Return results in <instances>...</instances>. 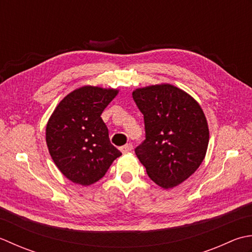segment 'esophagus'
I'll use <instances>...</instances> for the list:
<instances>
[{"label": "esophagus", "mask_w": 252, "mask_h": 252, "mask_svg": "<svg viewBox=\"0 0 252 252\" xmlns=\"http://www.w3.org/2000/svg\"><path fill=\"white\" fill-rule=\"evenodd\" d=\"M120 150H121L123 153L130 152V151L132 150V145H131V143H127V145L121 147V148H120Z\"/></svg>", "instance_id": "esophagus-1"}]
</instances>
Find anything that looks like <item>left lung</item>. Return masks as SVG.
I'll use <instances>...</instances> for the list:
<instances>
[{"label": "left lung", "instance_id": "obj_1", "mask_svg": "<svg viewBox=\"0 0 252 252\" xmlns=\"http://www.w3.org/2000/svg\"><path fill=\"white\" fill-rule=\"evenodd\" d=\"M132 99L143 114L146 131L136 156L158 186L175 187L205 157L209 128L204 113L190 95L167 84L136 89Z\"/></svg>", "mask_w": 252, "mask_h": 252}]
</instances>
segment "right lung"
<instances>
[{
  "label": "right lung",
  "instance_id": "add662e5",
  "mask_svg": "<svg viewBox=\"0 0 252 252\" xmlns=\"http://www.w3.org/2000/svg\"><path fill=\"white\" fill-rule=\"evenodd\" d=\"M117 90L86 86L70 92L56 106L45 130L49 152L69 181L83 186L105 175L122 156L112 145L102 112Z\"/></svg>",
  "mask_w": 252,
  "mask_h": 252
}]
</instances>
